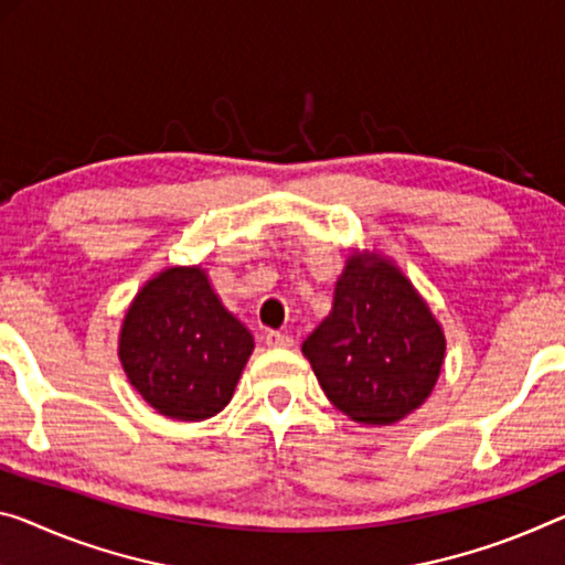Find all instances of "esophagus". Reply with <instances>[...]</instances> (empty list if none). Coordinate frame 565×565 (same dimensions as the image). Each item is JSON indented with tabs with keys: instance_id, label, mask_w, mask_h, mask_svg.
Listing matches in <instances>:
<instances>
[{
	"instance_id": "34e87169",
	"label": "esophagus",
	"mask_w": 565,
	"mask_h": 565,
	"mask_svg": "<svg viewBox=\"0 0 565 565\" xmlns=\"http://www.w3.org/2000/svg\"><path fill=\"white\" fill-rule=\"evenodd\" d=\"M265 343L270 345V349H290V345L295 343L292 335L288 333H280V331H267L265 335Z\"/></svg>"
}]
</instances>
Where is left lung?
<instances>
[{
	"label": "left lung",
	"mask_w": 565,
	"mask_h": 565,
	"mask_svg": "<svg viewBox=\"0 0 565 565\" xmlns=\"http://www.w3.org/2000/svg\"><path fill=\"white\" fill-rule=\"evenodd\" d=\"M445 333L427 302L381 255H351L333 310L302 343L335 409L386 427L419 409L445 363Z\"/></svg>",
	"instance_id": "8db88e82"
}]
</instances>
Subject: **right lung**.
Listing matches in <instances>:
<instances>
[{
  "mask_svg": "<svg viewBox=\"0 0 565 565\" xmlns=\"http://www.w3.org/2000/svg\"><path fill=\"white\" fill-rule=\"evenodd\" d=\"M255 349L202 267H169L143 285L120 328L118 355L156 412L202 422L230 404Z\"/></svg>",
  "mask_w": 565,
  "mask_h": 565,
  "instance_id": "add662e5",
  "label": "right lung"
}]
</instances>
